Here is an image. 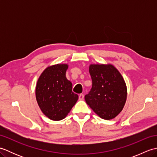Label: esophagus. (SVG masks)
<instances>
[{"label":"esophagus","mask_w":157,"mask_h":157,"mask_svg":"<svg viewBox=\"0 0 157 157\" xmlns=\"http://www.w3.org/2000/svg\"><path fill=\"white\" fill-rule=\"evenodd\" d=\"M84 96L83 94H80L79 95V100H80V101H82V100L84 99Z\"/></svg>","instance_id":"obj_1"}]
</instances>
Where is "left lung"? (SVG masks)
Returning <instances> with one entry per match:
<instances>
[{
    "mask_svg": "<svg viewBox=\"0 0 157 157\" xmlns=\"http://www.w3.org/2000/svg\"><path fill=\"white\" fill-rule=\"evenodd\" d=\"M92 87L85 101L100 117L109 120L117 116L127 99V86L121 73L111 64L89 67Z\"/></svg>",
    "mask_w": 157,
    "mask_h": 157,
    "instance_id": "1",
    "label": "left lung"
}]
</instances>
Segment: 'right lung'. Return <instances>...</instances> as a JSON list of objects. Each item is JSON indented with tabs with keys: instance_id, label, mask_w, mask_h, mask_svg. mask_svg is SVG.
Listing matches in <instances>:
<instances>
[{
	"instance_id": "obj_1",
	"label": "right lung",
	"mask_w": 157,
	"mask_h": 157,
	"mask_svg": "<svg viewBox=\"0 0 157 157\" xmlns=\"http://www.w3.org/2000/svg\"><path fill=\"white\" fill-rule=\"evenodd\" d=\"M67 64L48 66L40 75L36 86V98L44 115L53 121L66 117L78 100L72 92L71 82L65 73Z\"/></svg>"
}]
</instances>
